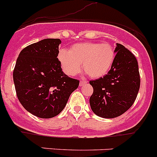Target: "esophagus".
<instances>
[{
  "instance_id": "34e87169",
  "label": "esophagus",
  "mask_w": 157,
  "mask_h": 157,
  "mask_svg": "<svg viewBox=\"0 0 157 157\" xmlns=\"http://www.w3.org/2000/svg\"><path fill=\"white\" fill-rule=\"evenodd\" d=\"M87 83V82L84 81V80H80V87H82L83 85H84V84H86Z\"/></svg>"
}]
</instances>
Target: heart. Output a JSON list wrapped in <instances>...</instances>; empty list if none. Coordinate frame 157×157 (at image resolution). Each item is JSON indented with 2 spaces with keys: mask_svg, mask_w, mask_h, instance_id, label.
Listing matches in <instances>:
<instances>
[{
  "mask_svg": "<svg viewBox=\"0 0 157 157\" xmlns=\"http://www.w3.org/2000/svg\"><path fill=\"white\" fill-rule=\"evenodd\" d=\"M115 50L108 43L87 42L74 44L68 51L61 49L58 59L66 74L75 76L83 70L91 78H100L108 74L115 59Z\"/></svg>",
  "mask_w": 157,
  "mask_h": 157,
  "instance_id": "1",
  "label": "heart"
}]
</instances>
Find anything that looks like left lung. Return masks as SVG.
Returning <instances> with one entry per match:
<instances>
[{
  "label": "left lung",
  "mask_w": 157,
  "mask_h": 157,
  "mask_svg": "<svg viewBox=\"0 0 157 157\" xmlns=\"http://www.w3.org/2000/svg\"><path fill=\"white\" fill-rule=\"evenodd\" d=\"M114 63L108 74L90 81L93 94L90 105L94 113L113 118L125 113L135 102L140 87L138 62L128 49L116 44Z\"/></svg>",
  "instance_id": "left-lung-1"
}]
</instances>
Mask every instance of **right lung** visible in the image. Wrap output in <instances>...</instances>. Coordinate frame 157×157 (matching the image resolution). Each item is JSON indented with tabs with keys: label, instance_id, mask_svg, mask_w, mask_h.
Listing matches in <instances>:
<instances>
[{
	"label": "right lung",
	"instance_id": "add662e5",
	"mask_svg": "<svg viewBox=\"0 0 157 157\" xmlns=\"http://www.w3.org/2000/svg\"><path fill=\"white\" fill-rule=\"evenodd\" d=\"M59 39H45L23 49L13 72L19 101L32 115L50 118L62 112L79 86L66 75L59 61Z\"/></svg>",
	"mask_w": 157,
	"mask_h": 157
}]
</instances>
